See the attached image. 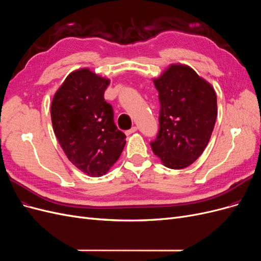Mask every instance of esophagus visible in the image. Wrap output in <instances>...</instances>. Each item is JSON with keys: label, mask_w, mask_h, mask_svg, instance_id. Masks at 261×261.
I'll return each instance as SVG.
<instances>
[{"label": "esophagus", "mask_w": 261, "mask_h": 261, "mask_svg": "<svg viewBox=\"0 0 261 261\" xmlns=\"http://www.w3.org/2000/svg\"><path fill=\"white\" fill-rule=\"evenodd\" d=\"M137 131H138V128H137V127H132L130 130L125 131V134H127V136H130V134H132V133H134V132H137Z\"/></svg>", "instance_id": "esophagus-1"}]
</instances>
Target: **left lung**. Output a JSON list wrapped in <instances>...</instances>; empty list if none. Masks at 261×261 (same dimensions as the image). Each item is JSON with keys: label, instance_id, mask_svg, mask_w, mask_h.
I'll list each match as a JSON object with an SVG mask.
<instances>
[{"label": "left lung", "instance_id": "left-lung-1", "mask_svg": "<svg viewBox=\"0 0 261 261\" xmlns=\"http://www.w3.org/2000/svg\"><path fill=\"white\" fill-rule=\"evenodd\" d=\"M159 93V132L150 143L164 166L183 169L208 145L218 115L214 87L186 64H171L153 79Z\"/></svg>", "mask_w": 261, "mask_h": 261}]
</instances>
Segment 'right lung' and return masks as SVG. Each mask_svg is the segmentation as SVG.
Here are the masks:
<instances>
[{
  "mask_svg": "<svg viewBox=\"0 0 261 261\" xmlns=\"http://www.w3.org/2000/svg\"><path fill=\"white\" fill-rule=\"evenodd\" d=\"M109 82L88 67L73 70L51 105L53 130L64 153L89 176L106 174L125 145V136L114 123L113 108L104 99Z\"/></svg>",
  "mask_w": 261,
  "mask_h": 261,
  "instance_id": "1",
  "label": "right lung"
}]
</instances>
